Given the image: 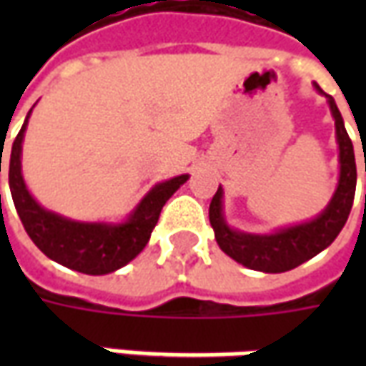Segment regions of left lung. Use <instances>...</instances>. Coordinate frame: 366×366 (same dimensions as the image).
Listing matches in <instances>:
<instances>
[{
	"mask_svg": "<svg viewBox=\"0 0 366 366\" xmlns=\"http://www.w3.org/2000/svg\"><path fill=\"white\" fill-rule=\"evenodd\" d=\"M315 90H323L314 84ZM331 115L335 119V135L339 144V184L333 198L322 214L306 223L284 227L270 235H254L231 229L223 217V190L217 188L209 204V223L214 227L215 241L223 253L247 269L261 272H286L310 261L335 241L351 214L357 188V164H355L353 143L347 135L345 123L339 113L335 99L327 94ZM366 170V168H365Z\"/></svg>",
	"mask_w": 366,
	"mask_h": 366,
	"instance_id": "obj_1",
	"label": "left lung"
}]
</instances>
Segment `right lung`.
<instances>
[{"label": "right lung", "instance_id": "1", "mask_svg": "<svg viewBox=\"0 0 366 366\" xmlns=\"http://www.w3.org/2000/svg\"><path fill=\"white\" fill-rule=\"evenodd\" d=\"M29 115L31 112L13 141L9 157V188L27 235L49 259L84 274H107L125 267L149 243L162 206L190 176H176L157 184L123 223H86L62 217L36 204L21 174V147Z\"/></svg>", "mask_w": 366, "mask_h": 366}]
</instances>
